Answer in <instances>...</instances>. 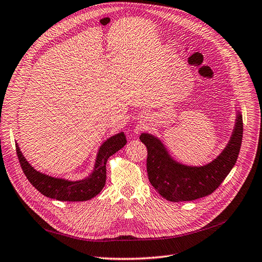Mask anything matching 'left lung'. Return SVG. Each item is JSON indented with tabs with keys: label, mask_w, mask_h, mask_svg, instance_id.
<instances>
[{
	"label": "left lung",
	"mask_w": 262,
	"mask_h": 262,
	"mask_svg": "<svg viewBox=\"0 0 262 262\" xmlns=\"http://www.w3.org/2000/svg\"><path fill=\"white\" fill-rule=\"evenodd\" d=\"M235 116L228 143L212 162L202 166H191L177 161L155 135L149 133L140 135L139 138L147 149V176L159 195L173 202L190 201L212 194L221 185L235 165L241 149L243 137L241 111L236 110Z\"/></svg>",
	"instance_id": "1"
}]
</instances>
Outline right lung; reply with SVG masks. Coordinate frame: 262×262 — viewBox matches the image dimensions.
Returning a JSON list of instances; mask_svg holds the SVG:
<instances>
[{"label":"right lung","instance_id":"obj_1","mask_svg":"<svg viewBox=\"0 0 262 262\" xmlns=\"http://www.w3.org/2000/svg\"><path fill=\"white\" fill-rule=\"evenodd\" d=\"M123 132L111 136L100 144L96 154L92 172L82 180H68L42 173L32 167L22 154L18 143L16 150L22 170L30 181L43 196L60 201H86L97 196L106 184V164L108 158L126 144Z\"/></svg>","mask_w":262,"mask_h":262}]
</instances>
